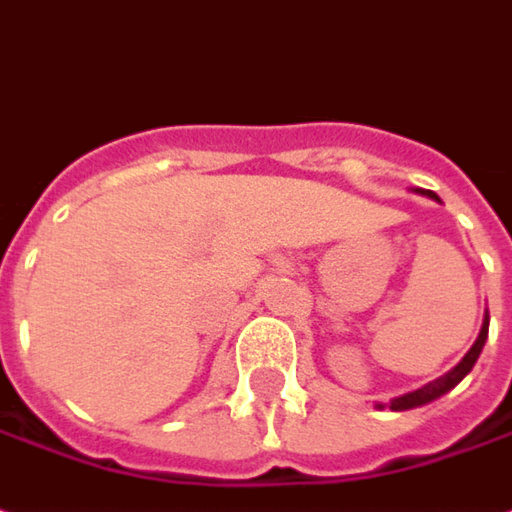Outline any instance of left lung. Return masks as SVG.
Segmentation results:
<instances>
[{
    "label": "left lung",
    "mask_w": 512,
    "mask_h": 512,
    "mask_svg": "<svg viewBox=\"0 0 512 512\" xmlns=\"http://www.w3.org/2000/svg\"><path fill=\"white\" fill-rule=\"evenodd\" d=\"M426 196L437 198L434 193H426ZM485 339H488V319H485V325L479 330V336H476L474 347L462 356V361L454 367V370H448L446 375H440L437 381H429V384H423L415 392H409V395H401V398H395V401L389 403V409H395V412H403V409H415V406H423V403L434 401V398H440V395H446L448 389H454L460 384L465 375L471 373V367L476 364V358L482 353V347H485Z\"/></svg>",
    "instance_id": "1"
}]
</instances>
